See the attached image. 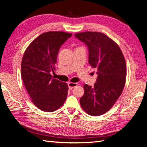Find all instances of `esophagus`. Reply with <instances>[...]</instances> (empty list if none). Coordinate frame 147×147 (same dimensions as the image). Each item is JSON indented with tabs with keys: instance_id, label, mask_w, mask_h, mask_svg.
<instances>
[{
	"instance_id": "esophagus-1",
	"label": "esophagus",
	"mask_w": 147,
	"mask_h": 147,
	"mask_svg": "<svg viewBox=\"0 0 147 147\" xmlns=\"http://www.w3.org/2000/svg\"><path fill=\"white\" fill-rule=\"evenodd\" d=\"M78 83H76V82H68V87L69 89H73V88L76 87V86L78 85Z\"/></svg>"
}]
</instances>
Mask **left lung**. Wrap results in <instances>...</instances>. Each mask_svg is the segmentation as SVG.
<instances>
[{
	"label": "left lung",
	"instance_id": "8db88e82",
	"mask_svg": "<svg viewBox=\"0 0 147 147\" xmlns=\"http://www.w3.org/2000/svg\"><path fill=\"white\" fill-rule=\"evenodd\" d=\"M74 36L88 46L89 63L97 74L93 86L84 85L80 104L90 115H102L111 109L123 91L127 75L125 58L119 45L102 33L85 32Z\"/></svg>",
	"mask_w": 147,
	"mask_h": 147
}]
</instances>
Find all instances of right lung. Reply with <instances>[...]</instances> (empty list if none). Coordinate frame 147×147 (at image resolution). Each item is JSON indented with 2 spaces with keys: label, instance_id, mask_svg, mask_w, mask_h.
Segmentation results:
<instances>
[{
  "label": "right lung",
  "instance_id": "obj_1",
  "mask_svg": "<svg viewBox=\"0 0 147 147\" xmlns=\"http://www.w3.org/2000/svg\"><path fill=\"white\" fill-rule=\"evenodd\" d=\"M72 36L64 32H48L28 45L21 64V75L32 102L44 112H53L65 103L68 86L52 78L51 71L61 45Z\"/></svg>",
  "mask_w": 147,
  "mask_h": 147
}]
</instances>
